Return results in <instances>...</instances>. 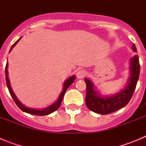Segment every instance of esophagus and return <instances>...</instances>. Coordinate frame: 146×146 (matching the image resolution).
<instances>
[{"instance_id": "esophagus-1", "label": "esophagus", "mask_w": 146, "mask_h": 146, "mask_svg": "<svg viewBox=\"0 0 146 146\" xmlns=\"http://www.w3.org/2000/svg\"><path fill=\"white\" fill-rule=\"evenodd\" d=\"M86 75V72L83 69H80L77 72V78H79V79H81V78H83Z\"/></svg>"}]
</instances>
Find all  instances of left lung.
Instances as JSON below:
<instances>
[{"mask_svg": "<svg viewBox=\"0 0 146 146\" xmlns=\"http://www.w3.org/2000/svg\"><path fill=\"white\" fill-rule=\"evenodd\" d=\"M132 49L136 52L137 48L135 44L132 45ZM140 69L138 55H136L131 60V77L129 80L127 86L124 90L110 97H101L99 94L97 95L94 90L92 82L89 80L85 79L86 83V106L91 111L102 115L114 113L126 106L133 96L139 79Z\"/></svg>", "mask_w": 146, "mask_h": 146, "instance_id": "left-lung-1", "label": "left lung"}]
</instances>
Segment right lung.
<instances>
[{"label":"right lung","instance_id":"right-lung-1","mask_svg":"<svg viewBox=\"0 0 146 146\" xmlns=\"http://www.w3.org/2000/svg\"><path fill=\"white\" fill-rule=\"evenodd\" d=\"M19 40H20V39H19ZM19 40H17V42L12 45V46H11L10 51L11 50L12 47H14V46H15V45L17 43ZM7 67H8V62L6 63V71H5V74H6V85H7V87H8V89H9V93H10V94H11V97H12V99H14V101H15V104L17 105L18 108H20L22 111L25 112V113H29V114L36 115H46L50 114V113H53V112H55V110H57L59 108V107H60V104H61L62 100H63V98H64V94H65V92L66 91L67 88H69V86H70L73 83V82H74V80H75V77H76L75 76H72V77H69V79L67 80L65 82H64V90H63V91L61 92L60 95L59 96V99H58L57 102H55L54 103V104H52L51 106L48 107L47 108H45V109H44V110H34V109H31V108H26V107H25V105H23V104H22V103L20 102L19 100H18L17 98L16 97L15 94H14V92H13L12 90H11V86H10L9 80V77H8Z\"/></svg>","mask_w":146,"mask_h":146}]
</instances>
